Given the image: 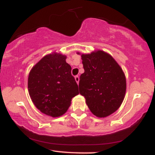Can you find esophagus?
<instances>
[{
  "mask_svg": "<svg viewBox=\"0 0 155 155\" xmlns=\"http://www.w3.org/2000/svg\"><path fill=\"white\" fill-rule=\"evenodd\" d=\"M75 80H76V83H77L78 84H79V76H75Z\"/></svg>",
  "mask_w": 155,
  "mask_h": 155,
  "instance_id": "1",
  "label": "esophagus"
}]
</instances>
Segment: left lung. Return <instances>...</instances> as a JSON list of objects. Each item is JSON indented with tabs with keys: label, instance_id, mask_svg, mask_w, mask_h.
<instances>
[{
	"label": "left lung",
	"instance_id": "obj_1",
	"mask_svg": "<svg viewBox=\"0 0 155 155\" xmlns=\"http://www.w3.org/2000/svg\"><path fill=\"white\" fill-rule=\"evenodd\" d=\"M81 57L84 73L80 76L79 93L95 116H109L120 108L124 98L123 71L111 55L102 50L81 54Z\"/></svg>",
	"mask_w": 155,
	"mask_h": 155
}]
</instances>
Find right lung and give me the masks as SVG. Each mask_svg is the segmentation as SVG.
Instances as JSON below:
<instances>
[{
	"instance_id": "right-lung-1",
	"label": "right lung",
	"mask_w": 155,
	"mask_h": 155,
	"mask_svg": "<svg viewBox=\"0 0 155 155\" xmlns=\"http://www.w3.org/2000/svg\"><path fill=\"white\" fill-rule=\"evenodd\" d=\"M65 55L53 52L41 58L29 73L28 87L33 104L51 117L63 115L79 92Z\"/></svg>"
}]
</instances>
